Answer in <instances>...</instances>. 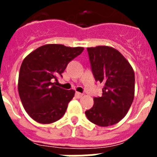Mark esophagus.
Wrapping results in <instances>:
<instances>
[{"label":"esophagus","instance_id":"1","mask_svg":"<svg viewBox=\"0 0 157 157\" xmlns=\"http://www.w3.org/2000/svg\"><path fill=\"white\" fill-rule=\"evenodd\" d=\"M82 96H83V94H81V93H78V92L75 93V97L77 98H81Z\"/></svg>","mask_w":157,"mask_h":157}]
</instances>
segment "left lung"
Instances as JSON below:
<instances>
[{
	"mask_svg": "<svg viewBox=\"0 0 157 157\" xmlns=\"http://www.w3.org/2000/svg\"><path fill=\"white\" fill-rule=\"evenodd\" d=\"M96 81L103 82L102 96L94 98V106L86 111L91 123L109 127L127 115L134 98L135 77L132 67L117 49L99 45L87 48Z\"/></svg>",
	"mask_w": 157,
	"mask_h": 157,
	"instance_id": "obj_1",
	"label": "left lung"
}]
</instances>
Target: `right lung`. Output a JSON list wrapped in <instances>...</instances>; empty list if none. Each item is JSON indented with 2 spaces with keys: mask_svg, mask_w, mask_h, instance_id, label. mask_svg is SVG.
Returning a JSON list of instances; mask_svg holds the SVG:
<instances>
[{
  "mask_svg": "<svg viewBox=\"0 0 157 157\" xmlns=\"http://www.w3.org/2000/svg\"><path fill=\"white\" fill-rule=\"evenodd\" d=\"M83 50V47L48 44L24 58L19 70L18 90L23 108L36 122L48 124L65 114L75 91L59 88L53 82Z\"/></svg>",
  "mask_w": 157,
  "mask_h": 157,
  "instance_id": "1",
  "label": "right lung"
}]
</instances>
